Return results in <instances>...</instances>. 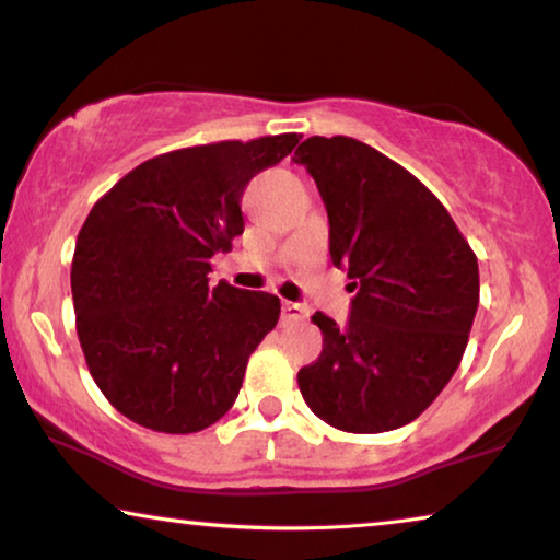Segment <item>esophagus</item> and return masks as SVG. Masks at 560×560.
Listing matches in <instances>:
<instances>
[{"label": "esophagus", "instance_id": "34e87169", "mask_svg": "<svg viewBox=\"0 0 560 560\" xmlns=\"http://www.w3.org/2000/svg\"><path fill=\"white\" fill-rule=\"evenodd\" d=\"M281 314H283V322H287V324H299L308 316V308L304 304H299V302H283Z\"/></svg>", "mask_w": 560, "mask_h": 560}]
</instances>
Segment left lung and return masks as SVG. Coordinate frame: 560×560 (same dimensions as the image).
I'll list each match as a JSON object with an SVG mask.
<instances>
[{
    "mask_svg": "<svg viewBox=\"0 0 560 560\" xmlns=\"http://www.w3.org/2000/svg\"><path fill=\"white\" fill-rule=\"evenodd\" d=\"M294 163L319 188L331 264L354 291L341 329L312 316L324 349L299 370V389L331 428L397 430L428 410L463 360L480 299L478 258L445 206L372 145L314 136Z\"/></svg>",
    "mask_w": 560,
    "mask_h": 560,
    "instance_id": "left-lung-1",
    "label": "left lung"
}]
</instances>
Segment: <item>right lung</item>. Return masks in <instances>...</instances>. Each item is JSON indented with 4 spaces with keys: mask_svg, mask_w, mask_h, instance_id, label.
I'll use <instances>...</instances> for the list:
<instances>
[{
    "mask_svg": "<svg viewBox=\"0 0 560 560\" xmlns=\"http://www.w3.org/2000/svg\"><path fill=\"white\" fill-rule=\"evenodd\" d=\"M296 132L171 150L97 200L72 258L78 337L95 385L128 420L188 435L236 402L246 362L279 322V296L208 287L211 256L244 233L248 180Z\"/></svg>",
    "mask_w": 560,
    "mask_h": 560,
    "instance_id": "1",
    "label": "right lung"
}]
</instances>
